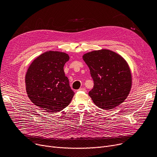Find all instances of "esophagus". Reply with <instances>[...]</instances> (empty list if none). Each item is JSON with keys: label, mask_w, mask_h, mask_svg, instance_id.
<instances>
[{"label": "esophagus", "mask_w": 157, "mask_h": 157, "mask_svg": "<svg viewBox=\"0 0 157 157\" xmlns=\"http://www.w3.org/2000/svg\"><path fill=\"white\" fill-rule=\"evenodd\" d=\"M78 91H83V92H86V90L85 88H80L78 90Z\"/></svg>", "instance_id": "obj_1"}]
</instances>
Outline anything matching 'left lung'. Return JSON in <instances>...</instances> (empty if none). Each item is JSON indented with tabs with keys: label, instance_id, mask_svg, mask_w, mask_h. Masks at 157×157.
Segmentation results:
<instances>
[{
	"label": "left lung",
	"instance_id": "obj_1",
	"mask_svg": "<svg viewBox=\"0 0 157 157\" xmlns=\"http://www.w3.org/2000/svg\"><path fill=\"white\" fill-rule=\"evenodd\" d=\"M94 79L88 93L94 103L109 110L120 105L128 97L132 85L130 68L118 53L107 49L94 50L83 55Z\"/></svg>",
	"mask_w": 157,
	"mask_h": 157
}]
</instances>
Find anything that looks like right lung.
<instances>
[{
  "instance_id": "right-lung-1",
  "label": "right lung",
  "mask_w": 157,
  "mask_h": 157,
  "mask_svg": "<svg viewBox=\"0 0 157 157\" xmlns=\"http://www.w3.org/2000/svg\"><path fill=\"white\" fill-rule=\"evenodd\" d=\"M69 60V55L65 52L48 51L32 61L25 81L32 103L52 113L63 110L70 104L74 93L63 71Z\"/></svg>"
}]
</instances>
